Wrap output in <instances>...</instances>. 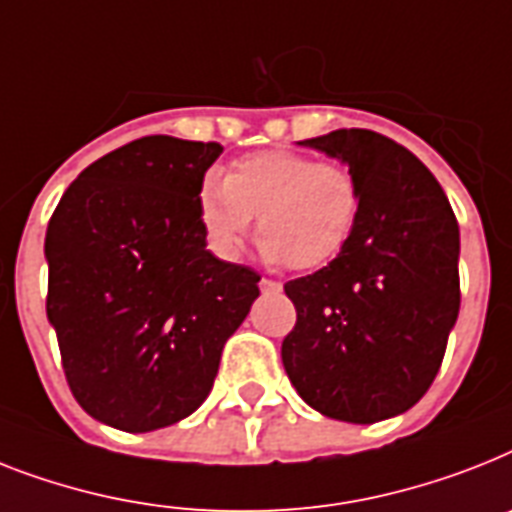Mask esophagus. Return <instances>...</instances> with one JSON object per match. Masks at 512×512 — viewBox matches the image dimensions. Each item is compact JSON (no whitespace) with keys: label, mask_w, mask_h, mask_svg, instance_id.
<instances>
[{"label":"esophagus","mask_w":512,"mask_h":512,"mask_svg":"<svg viewBox=\"0 0 512 512\" xmlns=\"http://www.w3.org/2000/svg\"><path fill=\"white\" fill-rule=\"evenodd\" d=\"M260 289H263L265 294H278L281 292V284L273 281V278H260Z\"/></svg>","instance_id":"1"}]
</instances>
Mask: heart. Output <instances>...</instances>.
Listing matches in <instances>:
<instances>
[{
    "label": "heart",
    "mask_w": 512,
    "mask_h": 512,
    "mask_svg": "<svg viewBox=\"0 0 512 512\" xmlns=\"http://www.w3.org/2000/svg\"><path fill=\"white\" fill-rule=\"evenodd\" d=\"M207 244L236 260L257 215L263 255L292 270H318L342 255L363 215V186L347 165L292 149H263L207 173L197 191Z\"/></svg>",
    "instance_id": "obj_1"
}]
</instances>
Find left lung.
Segmentation results:
<instances>
[{
	"instance_id": "obj_1",
	"label": "left lung",
	"mask_w": 512,
	"mask_h": 512,
	"mask_svg": "<svg viewBox=\"0 0 512 512\" xmlns=\"http://www.w3.org/2000/svg\"><path fill=\"white\" fill-rule=\"evenodd\" d=\"M339 157L363 186L350 244L286 281L297 323L286 376L318 413L347 423L400 415L429 392L460 310V231L431 170L397 141L339 128L299 141Z\"/></svg>"
}]
</instances>
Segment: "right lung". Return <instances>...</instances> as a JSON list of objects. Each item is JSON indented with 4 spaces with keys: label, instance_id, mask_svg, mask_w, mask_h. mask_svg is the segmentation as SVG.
Listing matches in <instances>:
<instances>
[{
    "label": "right lung",
    "instance_id": "right-lung-1",
    "mask_svg": "<svg viewBox=\"0 0 512 512\" xmlns=\"http://www.w3.org/2000/svg\"><path fill=\"white\" fill-rule=\"evenodd\" d=\"M220 152L144 136L91 162L54 207L47 318L70 392L112 429L194 413L260 294L255 270L205 249L197 191Z\"/></svg>",
    "mask_w": 512,
    "mask_h": 512
}]
</instances>
